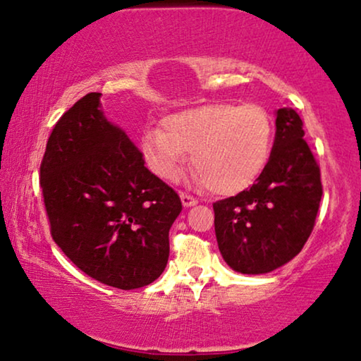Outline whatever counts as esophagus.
<instances>
[{"label":"esophagus","instance_id":"esophagus-1","mask_svg":"<svg viewBox=\"0 0 361 361\" xmlns=\"http://www.w3.org/2000/svg\"><path fill=\"white\" fill-rule=\"evenodd\" d=\"M180 197H181L183 206H185V207H191V206L197 204V200H196V197H192L191 195H188V192H181Z\"/></svg>","mask_w":361,"mask_h":361}]
</instances>
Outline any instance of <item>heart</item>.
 <instances>
[{
	"label": "heart",
	"mask_w": 361,
	"mask_h": 361,
	"mask_svg": "<svg viewBox=\"0 0 361 361\" xmlns=\"http://www.w3.org/2000/svg\"><path fill=\"white\" fill-rule=\"evenodd\" d=\"M164 128L142 137L149 169L161 180H176L192 154L195 178L222 196L242 192L260 178L275 137L271 114L253 103L186 109L169 116Z\"/></svg>",
	"instance_id": "heart-1"
}]
</instances>
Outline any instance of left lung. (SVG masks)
I'll return each instance as SVG.
<instances>
[{
	"label": "left lung",
	"mask_w": 361,
	"mask_h": 361,
	"mask_svg": "<svg viewBox=\"0 0 361 361\" xmlns=\"http://www.w3.org/2000/svg\"><path fill=\"white\" fill-rule=\"evenodd\" d=\"M322 197L321 169L293 108L276 111L271 157L248 190L212 204L219 250L232 270L262 275L302 250Z\"/></svg>",
	"instance_id": "obj_1"
}]
</instances>
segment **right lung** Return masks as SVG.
Here are the masks:
<instances>
[{
    "label": "right lung",
    "mask_w": 361,
    "mask_h": 361,
    "mask_svg": "<svg viewBox=\"0 0 361 361\" xmlns=\"http://www.w3.org/2000/svg\"><path fill=\"white\" fill-rule=\"evenodd\" d=\"M99 96H83L57 121L40 164V190L65 255L99 283L135 289L165 270L181 201L108 123Z\"/></svg>",
    "instance_id": "1"
}]
</instances>
